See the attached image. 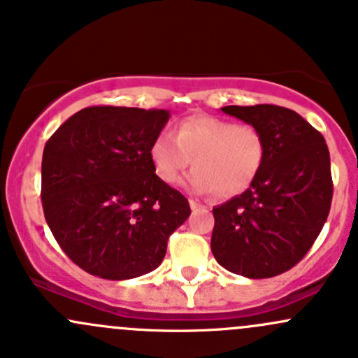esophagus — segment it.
<instances>
[{"instance_id": "34e87169", "label": "esophagus", "mask_w": 358, "mask_h": 358, "mask_svg": "<svg viewBox=\"0 0 358 358\" xmlns=\"http://www.w3.org/2000/svg\"><path fill=\"white\" fill-rule=\"evenodd\" d=\"M189 204H190V209H192V211H196V209L204 208V206H202L201 202H197V201H194V199H190V201H189Z\"/></svg>"}]
</instances>
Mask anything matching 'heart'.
<instances>
[{
    "label": "heart",
    "instance_id": "1",
    "mask_svg": "<svg viewBox=\"0 0 358 358\" xmlns=\"http://www.w3.org/2000/svg\"><path fill=\"white\" fill-rule=\"evenodd\" d=\"M265 150V138L256 126L192 115L176 126L175 135L159 133L150 143L149 159L157 178L168 185L178 183L194 162L196 169L187 176V189L229 199L251 187L262 171Z\"/></svg>",
    "mask_w": 358,
    "mask_h": 358
}]
</instances>
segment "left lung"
I'll return each mask as SVG.
<instances>
[{
  "label": "left lung",
  "mask_w": 358,
  "mask_h": 358,
  "mask_svg": "<svg viewBox=\"0 0 358 358\" xmlns=\"http://www.w3.org/2000/svg\"><path fill=\"white\" fill-rule=\"evenodd\" d=\"M225 114L256 126L265 161L251 187L213 208L216 262L249 279L292 268L319 237L333 201L329 149L294 110L279 106H227Z\"/></svg>",
  "instance_id": "obj_1"
}]
</instances>
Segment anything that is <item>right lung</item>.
<instances>
[{
  "label": "right lung",
  "instance_id": "obj_1",
  "mask_svg": "<svg viewBox=\"0 0 358 358\" xmlns=\"http://www.w3.org/2000/svg\"><path fill=\"white\" fill-rule=\"evenodd\" d=\"M169 110L86 107L46 142L41 201L64 252L88 273L126 280L161 265L189 201L157 178L149 149Z\"/></svg>",
  "mask_w": 358,
  "mask_h": 358
}]
</instances>
